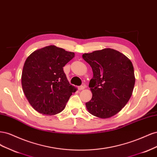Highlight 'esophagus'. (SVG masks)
<instances>
[{"instance_id":"34e87169","label":"esophagus","mask_w":157,"mask_h":157,"mask_svg":"<svg viewBox=\"0 0 157 157\" xmlns=\"http://www.w3.org/2000/svg\"><path fill=\"white\" fill-rule=\"evenodd\" d=\"M85 88V86H80L78 87V89L79 90H84Z\"/></svg>"}]
</instances>
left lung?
<instances>
[{"label": "left lung", "mask_w": 157, "mask_h": 157, "mask_svg": "<svg viewBox=\"0 0 157 157\" xmlns=\"http://www.w3.org/2000/svg\"><path fill=\"white\" fill-rule=\"evenodd\" d=\"M82 58L91 66L94 75L89 83L92 98L86 103L88 112L101 118L114 116L126 105L132 94L135 84L132 63L111 48L84 54Z\"/></svg>", "instance_id": "1"}]
</instances>
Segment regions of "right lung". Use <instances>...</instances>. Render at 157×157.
<instances>
[{
    "mask_svg": "<svg viewBox=\"0 0 157 157\" xmlns=\"http://www.w3.org/2000/svg\"><path fill=\"white\" fill-rule=\"evenodd\" d=\"M73 52L50 45L28 57L21 75L22 88L28 101L37 112L54 115L62 111L77 89L71 85L63 67Z\"/></svg>",
    "mask_w": 157,
    "mask_h": 157,
    "instance_id": "right-lung-1",
    "label": "right lung"
}]
</instances>
